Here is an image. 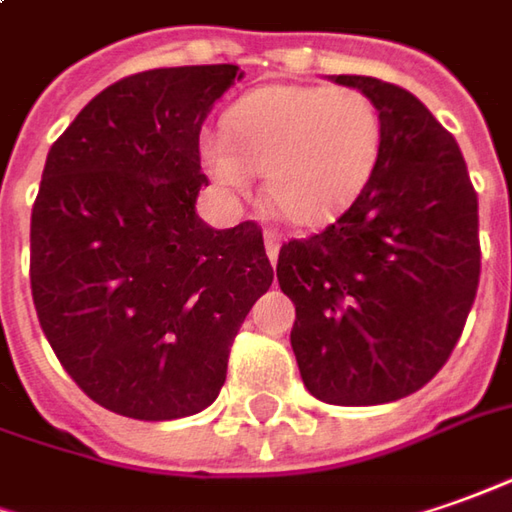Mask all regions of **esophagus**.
<instances>
[{
    "label": "esophagus",
    "instance_id": "esophagus-1",
    "mask_svg": "<svg viewBox=\"0 0 512 512\" xmlns=\"http://www.w3.org/2000/svg\"><path fill=\"white\" fill-rule=\"evenodd\" d=\"M263 241H266V255H269V260L277 263V255H280V235L274 229H266L263 232Z\"/></svg>",
    "mask_w": 512,
    "mask_h": 512
}]
</instances>
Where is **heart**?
Segmentation results:
<instances>
[{
	"label": "heart",
	"instance_id": "1",
	"mask_svg": "<svg viewBox=\"0 0 512 512\" xmlns=\"http://www.w3.org/2000/svg\"><path fill=\"white\" fill-rule=\"evenodd\" d=\"M384 148V117L353 86H263L204 131L198 156L224 193L243 196L266 176L271 210L294 227H319L370 182Z\"/></svg>",
	"mask_w": 512,
	"mask_h": 512
}]
</instances>
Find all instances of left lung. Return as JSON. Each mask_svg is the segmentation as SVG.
Returning <instances> with one entry per match:
<instances>
[{
  "label": "left lung",
  "instance_id": "8db88e82",
  "mask_svg": "<svg viewBox=\"0 0 512 512\" xmlns=\"http://www.w3.org/2000/svg\"><path fill=\"white\" fill-rule=\"evenodd\" d=\"M373 100L384 148L339 221L280 249L297 308L291 347L325 403L378 406L426 387L460 339L479 285V212L457 139L412 92L330 75Z\"/></svg>",
  "mask_w": 512,
  "mask_h": 512
}]
</instances>
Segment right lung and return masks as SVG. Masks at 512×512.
Returning a JSON list of instances; mask_svg holds the SVG:
<instances>
[{
    "label": "right lung",
    "instance_id": "add662e5",
    "mask_svg": "<svg viewBox=\"0 0 512 512\" xmlns=\"http://www.w3.org/2000/svg\"><path fill=\"white\" fill-rule=\"evenodd\" d=\"M235 64L148 69L92 97L47 154L30 218L38 322L72 381L134 420L207 409L271 271L255 221L196 212L198 134Z\"/></svg>",
    "mask_w": 512,
    "mask_h": 512
}]
</instances>
